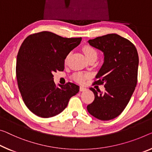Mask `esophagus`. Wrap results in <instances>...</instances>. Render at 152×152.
Listing matches in <instances>:
<instances>
[{
    "instance_id": "34e87169",
    "label": "esophagus",
    "mask_w": 152,
    "mask_h": 152,
    "mask_svg": "<svg viewBox=\"0 0 152 152\" xmlns=\"http://www.w3.org/2000/svg\"><path fill=\"white\" fill-rule=\"evenodd\" d=\"M86 88H84V87H83V86H80V88H79V91H80V92H84V91H86Z\"/></svg>"
}]
</instances>
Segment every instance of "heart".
I'll list each match as a JSON object with an SVG mask.
<instances>
[{
  "label": "heart",
  "instance_id": "1",
  "mask_svg": "<svg viewBox=\"0 0 152 152\" xmlns=\"http://www.w3.org/2000/svg\"><path fill=\"white\" fill-rule=\"evenodd\" d=\"M83 53L85 54L86 59L88 58L92 57V56H96L97 57V52L94 48H92V47L90 46H86L84 47L83 49ZM90 77L89 75H86L83 73H75L73 75V79L76 81H77L79 83H83L84 81L86 80V79Z\"/></svg>",
  "mask_w": 152,
  "mask_h": 152
}]
</instances>
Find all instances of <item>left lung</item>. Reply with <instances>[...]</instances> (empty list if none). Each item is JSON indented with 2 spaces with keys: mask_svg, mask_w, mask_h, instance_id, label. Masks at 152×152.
Here are the masks:
<instances>
[{
  "mask_svg": "<svg viewBox=\"0 0 152 152\" xmlns=\"http://www.w3.org/2000/svg\"><path fill=\"white\" fill-rule=\"evenodd\" d=\"M103 53L104 62L98 72L95 84H104V92H96L94 100L87 106L90 115L100 120L115 118L124 111L137 83L139 56L128 39L117 34H108L88 41Z\"/></svg>",
  "mask_w": 152,
  "mask_h": 152,
  "instance_id": "obj_1",
  "label": "left lung"
}]
</instances>
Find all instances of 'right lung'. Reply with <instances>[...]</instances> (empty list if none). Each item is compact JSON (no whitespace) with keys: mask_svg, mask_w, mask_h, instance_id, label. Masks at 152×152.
<instances>
[{"mask_svg":"<svg viewBox=\"0 0 152 152\" xmlns=\"http://www.w3.org/2000/svg\"><path fill=\"white\" fill-rule=\"evenodd\" d=\"M81 38H63L51 32L31 34L21 45L16 76L23 100L30 111L48 118L62 112L79 86L69 82L58 86L53 73L64 69V60Z\"/></svg>","mask_w":152,"mask_h":152,"instance_id":"obj_1","label":"right lung"}]
</instances>
